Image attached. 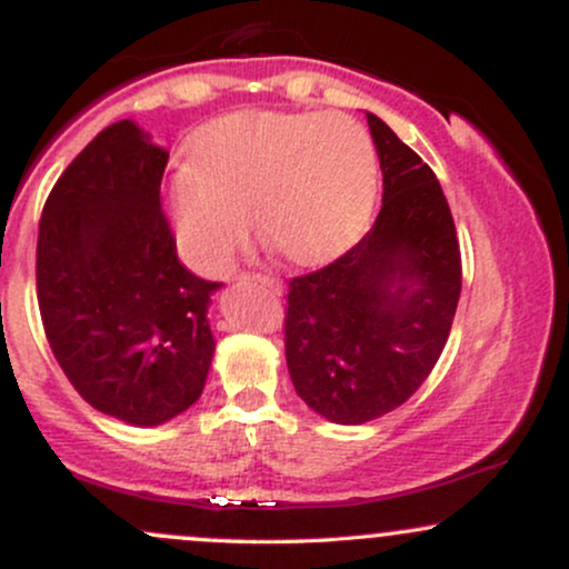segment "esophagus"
Segmentation results:
<instances>
[{
  "label": "esophagus",
  "mask_w": 569,
  "mask_h": 569,
  "mask_svg": "<svg viewBox=\"0 0 569 569\" xmlns=\"http://www.w3.org/2000/svg\"><path fill=\"white\" fill-rule=\"evenodd\" d=\"M248 278H251V280H257V283L267 286V289H270V291H276V293L283 291V286H280V280H278V278H272V276H248Z\"/></svg>",
  "instance_id": "1"
}]
</instances>
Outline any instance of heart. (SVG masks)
Returning <instances> with one entry per match:
<instances>
[{
    "label": "heart",
    "mask_w": 569,
    "mask_h": 569,
    "mask_svg": "<svg viewBox=\"0 0 569 569\" xmlns=\"http://www.w3.org/2000/svg\"><path fill=\"white\" fill-rule=\"evenodd\" d=\"M377 200V149L345 114L238 112L189 141L187 168L168 187L176 238L194 267L230 259L248 230L289 264H318L367 230Z\"/></svg>",
    "instance_id": "b5f03b06"
}]
</instances>
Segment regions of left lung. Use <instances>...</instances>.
<instances>
[{
    "label": "left lung",
    "instance_id": "1",
    "mask_svg": "<svg viewBox=\"0 0 569 569\" xmlns=\"http://www.w3.org/2000/svg\"><path fill=\"white\" fill-rule=\"evenodd\" d=\"M382 168L375 227L323 270L289 283L286 363L293 390L337 426L377 420L426 382L462 286L460 243L439 179L367 112Z\"/></svg>",
    "mask_w": 569,
    "mask_h": 569
}]
</instances>
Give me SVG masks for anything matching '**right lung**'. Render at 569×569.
<instances>
[{"label": "right lung", "mask_w": 569, "mask_h": 569, "mask_svg": "<svg viewBox=\"0 0 569 569\" xmlns=\"http://www.w3.org/2000/svg\"><path fill=\"white\" fill-rule=\"evenodd\" d=\"M168 152L133 120L96 136L44 202L37 299L56 361L90 407L154 428L198 401L221 283L176 257L160 208Z\"/></svg>", "instance_id": "1"}]
</instances>
